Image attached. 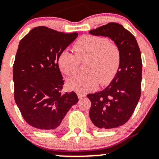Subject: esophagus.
Here are the masks:
<instances>
[{
    "instance_id": "1",
    "label": "esophagus",
    "mask_w": 159,
    "mask_h": 159,
    "mask_svg": "<svg viewBox=\"0 0 159 159\" xmlns=\"http://www.w3.org/2000/svg\"><path fill=\"white\" fill-rule=\"evenodd\" d=\"M86 97V94L85 93H78V97H79V99H81L82 98H84Z\"/></svg>"
}]
</instances>
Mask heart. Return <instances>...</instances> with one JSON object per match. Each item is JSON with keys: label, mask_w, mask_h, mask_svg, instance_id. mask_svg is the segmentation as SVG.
Wrapping results in <instances>:
<instances>
[{"label": "heart", "mask_w": 159, "mask_h": 159, "mask_svg": "<svg viewBox=\"0 0 159 159\" xmlns=\"http://www.w3.org/2000/svg\"><path fill=\"white\" fill-rule=\"evenodd\" d=\"M75 55L63 51L58 57L60 70L67 75L75 74L80 62L88 61L84 75L70 78L67 86L80 93L93 91L99 83L102 86L109 84L117 74L121 61L118 46L109 42L108 38L96 35H84L73 47Z\"/></svg>", "instance_id": "1"}]
</instances>
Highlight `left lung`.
Segmentation results:
<instances>
[{"mask_svg":"<svg viewBox=\"0 0 159 159\" xmlns=\"http://www.w3.org/2000/svg\"><path fill=\"white\" fill-rule=\"evenodd\" d=\"M108 37L120 48L121 61L117 74L107 88L87 97L91 102L89 117L95 128L122 126L133 115L141 93L142 60L135 37L121 24L111 22L89 31Z\"/></svg>","mask_w":159,"mask_h":159,"instance_id":"8db88e82","label":"left lung"}]
</instances>
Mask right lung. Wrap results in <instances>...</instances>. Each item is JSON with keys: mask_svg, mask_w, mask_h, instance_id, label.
Segmentation results:
<instances>
[{"mask_svg": "<svg viewBox=\"0 0 159 159\" xmlns=\"http://www.w3.org/2000/svg\"><path fill=\"white\" fill-rule=\"evenodd\" d=\"M78 37L46 26L32 29L19 42L13 66L14 99L22 117L43 131L61 128L63 118L79 101L75 92L62 94L64 80L58 57Z\"/></svg>", "mask_w": 159, "mask_h": 159, "instance_id": "right-lung-1", "label": "right lung"}]
</instances>
